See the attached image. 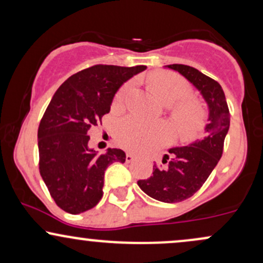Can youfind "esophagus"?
<instances>
[{"mask_svg":"<svg viewBox=\"0 0 263 263\" xmlns=\"http://www.w3.org/2000/svg\"><path fill=\"white\" fill-rule=\"evenodd\" d=\"M134 159H135V156L132 155V153H127V155H126V162H134Z\"/></svg>","mask_w":263,"mask_h":263,"instance_id":"1","label":"esophagus"}]
</instances>
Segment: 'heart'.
I'll return each instance as SVG.
<instances>
[{
	"label": "heart",
	"instance_id": "1",
	"mask_svg": "<svg viewBox=\"0 0 263 263\" xmlns=\"http://www.w3.org/2000/svg\"><path fill=\"white\" fill-rule=\"evenodd\" d=\"M148 84L156 98L165 105H173L172 116L180 135L194 134L201 126L203 112L198 102L184 101L189 95V86L183 78L170 71H157L149 77ZM129 91V85L122 86L115 96L114 105L120 106ZM165 129L163 126L142 121L136 117H126L117 123L116 140L123 148L142 151L155 146L162 140Z\"/></svg>",
	"mask_w": 263,
	"mask_h": 263
}]
</instances>
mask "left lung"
Here are the masks:
<instances>
[{
	"label": "left lung",
	"instance_id": "obj_1",
	"mask_svg": "<svg viewBox=\"0 0 263 263\" xmlns=\"http://www.w3.org/2000/svg\"><path fill=\"white\" fill-rule=\"evenodd\" d=\"M183 75L200 92L209 115L204 137L188 146L174 147L164 155V165H153V174L138 180V186L156 200L179 203L195 194L210 176L222 156L224 141L230 127V112L225 93L218 81L189 65H165Z\"/></svg>",
	"mask_w": 263,
	"mask_h": 263
}]
</instances>
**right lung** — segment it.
<instances>
[{"label":"right lung","mask_w":263,"mask_h":263,"mask_svg":"<svg viewBox=\"0 0 263 263\" xmlns=\"http://www.w3.org/2000/svg\"><path fill=\"white\" fill-rule=\"evenodd\" d=\"M146 65H93L66 79L48 105L38 127L39 172L57 205L66 213L92 209L102 198L104 174L115 162L125 163L122 149L98 155L89 147V129L110 112L123 83Z\"/></svg>","instance_id":"obj_1"}]
</instances>
